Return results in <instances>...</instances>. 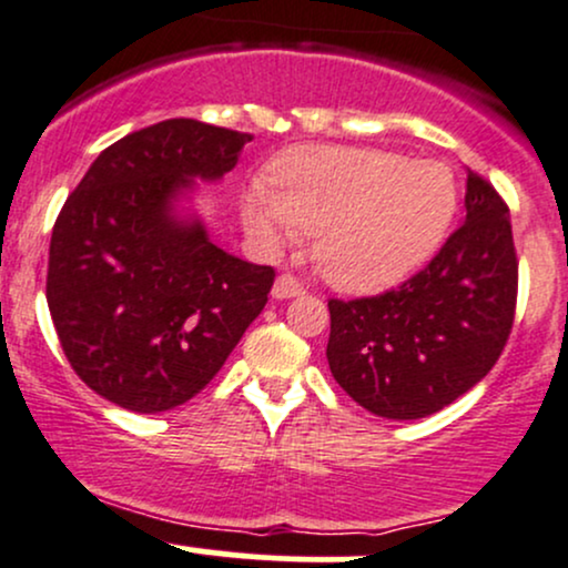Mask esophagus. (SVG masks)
Here are the masks:
<instances>
[{"instance_id": "34e87169", "label": "esophagus", "mask_w": 568, "mask_h": 568, "mask_svg": "<svg viewBox=\"0 0 568 568\" xmlns=\"http://www.w3.org/2000/svg\"><path fill=\"white\" fill-rule=\"evenodd\" d=\"M304 293V283L293 275H280L272 285V296L275 298H293V296H302Z\"/></svg>"}]
</instances>
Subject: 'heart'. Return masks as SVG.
<instances>
[{
	"mask_svg": "<svg viewBox=\"0 0 568 568\" xmlns=\"http://www.w3.org/2000/svg\"><path fill=\"white\" fill-rule=\"evenodd\" d=\"M456 213L443 162L363 146H298L272 165V192L253 186L243 216L270 245L315 234L325 280L347 291L393 285L425 264Z\"/></svg>",
	"mask_w": 568,
	"mask_h": 568,
	"instance_id": "obj_1",
	"label": "heart"
}]
</instances>
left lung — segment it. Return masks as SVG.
Segmentation results:
<instances>
[{"mask_svg": "<svg viewBox=\"0 0 568 568\" xmlns=\"http://www.w3.org/2000/svg\"><path fill=\"white\" fill-rule=\"evenodd\" d=\"M465 207V224L406 283L328 302L331 374L371 414H435L484 379L505 349L518 298L510 211L473 171Z\"/></svg>", "mask_w": 568, "mask_h": 568, "instance_id": "left-lung-1", "label": "left lung"}]
</instances>
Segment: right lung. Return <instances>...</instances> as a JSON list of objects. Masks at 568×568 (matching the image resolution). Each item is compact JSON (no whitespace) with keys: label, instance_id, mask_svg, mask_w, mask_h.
I'll use <instances>...</instances> for the list:
<instances>
[{"label":"right lung","instance_id":"add662e5","mask_svg":"<svg viewBox=\"0 0 568 568\" xmlns=\"http://www.w3.org/2000/svg\"><path fill=\"white\" fill-rule=\"evenodd\" d=\"M253 135L165 120L98 154L58 213L48 306L93 393L135 414L192 400L219 374L275 283L211 243L175 202L219 181Z\"/></svg>","mask_w":568,"mask_h":568}]
</instances>
